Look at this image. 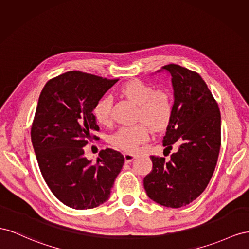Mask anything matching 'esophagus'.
Returning <instances> with one entry per match:
<instances>
[{
	"instance_id": "34e87169",
	"label": "esophagus",
	"mask_w": 249,
	"mask_h": 249,
	"mask_svg": "<svg viewBox=\"0 0 249 249\" xmlns=\"http://www.w3.org/2000/svg\"><path fill=\"white\" fill-rule=\"evenodd\" d=\"M136 158L132 153H124V159H125V162L126 164H129L130 161L133 160V159Z\"/></svg>"
}]
</instances>
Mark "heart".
I'll list each match as a JSON object with an SVG mask.
<instances>
[{
	"label": "heart",
	"instance_id": "heart-1",
	"mask_svg": "<svg viewBox=\"0 0 249 249\" xmlns=\"http://www.w3.org/2000/svg\"><path fill=\"white\" fill-rule=\"evenodd\" d=\"M120 93L131 102L138 105L137 119L143 121L153 129L164 128L169 123L172 115V102L169 94L162 89H156L143 81L132 80L125 83L120 89ZM110 98H102L94 107V116L97 122L102 125H108L111 122ZM139 123L132 126L120 128L109 138V142L120 149L132 152L139 145L145 143L150 137L147 125Z\"/></svg>",
	"mask_w": 249,
	"mask_h": 249
}]
</instances>
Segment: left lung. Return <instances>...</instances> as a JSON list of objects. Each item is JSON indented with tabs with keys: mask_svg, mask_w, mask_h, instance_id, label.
<instances>
[{
	"mask_svg": "<svg viewBox=\"0 0 249 249\" xmlns=\"http://www.w3.org/2000/svg\"><path fill=\"white\" fill-rule=\"evenodd\" d=\"M160 71L171 75L174 90L162 145L172 149L177 143L179 147L168 161L150 156L152 171L144 178V188L156 203L177 209L195 200L212 178L221 145V116L199 74L173 63Z\"/></svg>",
	"mask_w": 249,
	"mask_h": 249,
	"instance_id": "8db88e82",
	"label": "left lung"
}]
</instances>
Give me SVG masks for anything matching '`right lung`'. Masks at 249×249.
<instances>
[{"instance_id":"obj_1","label":"right lung","mask_w":249,"mask_h":249,"mask_svg":"<svg viewBox=\"0 0 249 249\" xmlns=\"http://www.w3.org/2000/svg\"><path fill=\"white\" fill-rule=\"evenodd\" d=\"M118 79L71 71L50 79L42 89L31 127L40 172L58 199L75 210L94 209L109 198L124 156L107 148L96 164L83 147L97 139L95 105Z\"/></svg>"}]
</instances>
